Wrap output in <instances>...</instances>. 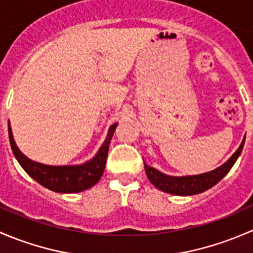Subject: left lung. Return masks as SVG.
<instances>
[{
  "instance_id": "1",
  "label": "left lung",
  "mask_w": 253,
  "mask_h": 253,
  "mask_svg": "<svg viewBox=\"0 0 253 253\" xmlns=\"http://www.w3.org/2000/svg\"><path fill=\"white\" fill-rule=\"evenodd\" d=\"M244 144L245 138L244 141L241 142V144H240L239 149L231 155L230 159L226 163H224L221 167L216 168L213 171L193 176H169L158 171L157 169L149 167V165L144 164L145 174H147L150 182H152L155 187L159 188L160 191H163V192L178 196H191L197 195V193H202L208 190V188L216 185L224 176L230 171V169L233 168V165L235 164L237 158L241 154Z\"/></svg>"
}]
</instances>
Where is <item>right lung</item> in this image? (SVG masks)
<instances>
[{
    "instance_id": "add662e5",
    "label": "right lung",
    "mask_w": 253,
    "mask_h": 253,
    "mask_svg": "<svg viewBox=\"0 0 253 253\" xmlns=\"http://www.w3.org/2000/svg\"><path fill=\"white\" fill-rule=\"evenodd\" d=\"M117 124L110 126L105 141L100 149L98 150L95 157L89 162L82 165H65V167H51L40 163L33 162L29 158L25 157L18 149L12 134L11 125L8 124V136L11 143L12 152L20 164V167L25 170L30 177L34 178L37 182L51 191L60 193H76L81 191L88 190L91 186L95 185L100 180L105 169L106 158H108L109 144L114 136Z\"/></svg>"
}]
</instances>
